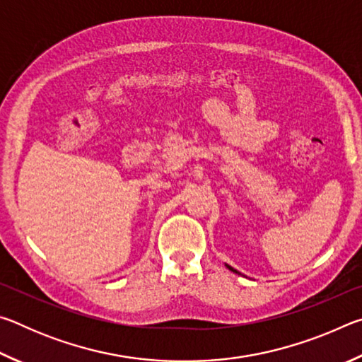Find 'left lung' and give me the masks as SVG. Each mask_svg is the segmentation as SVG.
I'll return each instance as SVG.
<instances>
[{
    "label": "left lung",
    "mask_w": 362,
    "mask_h": 362,
    "mask_svg": "<svg viewBox=\"0 0 362 362\" xmlns=\"http://www.w3.org/2000/svg\"><path fill=\"white\" fill-rule=\"evenodd\" d=\"M226 268H228L230 269V272H233V273H236V274H241L240 272H238V269H235V268H233V267H230V265H225Z\"/></svg>",
    "instance_id": "1"
}]
</instances>
